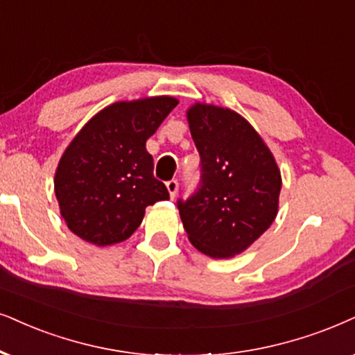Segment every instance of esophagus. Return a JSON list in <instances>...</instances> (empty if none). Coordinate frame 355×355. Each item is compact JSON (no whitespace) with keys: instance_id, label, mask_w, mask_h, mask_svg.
I'll use <instances>...</instances> for the list:
<instances>
[{"instance_id":"1","label":"esophagus","mask_w":355,"mask_h":355,"mask_svg":"<svg viewBox=\"0 0 355 355\" xmlns=\"http://www.w3.org/2000/svg\"><path fill=\"white\" fill-rule=\"evenodd\" d=\"M167 191H168V195H170V198H175V196H177V193H178V182L177 180H170V182H167Z\"/></svg>"}]
</instances>
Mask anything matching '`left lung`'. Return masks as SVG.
I'll return each mask as SVG.
<instances>
[{
    "label": "left lung",
    "mask_w": 355,
    "mask_h": 355,
    "mask_svg": "<svg viewBox=\"0 0 355 355\" xmlns=\"http://www.w3.org/2000/svg\"><path fill=\"white\" fill-rule=\"evenodd\" d=\"M187 121L201 157V188L178 203L183 227L201 254L236 257L277 218L280 168L262 136L234 110L196 101Z\"/></svg>",
    "instance_id": "1"
}]
</instances>
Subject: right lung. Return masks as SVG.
I'll return each mask as SVG.
<instances>
[{
	"instance_id": "1",
	"label": "right lung",
	"mask_w": 355,
	"mask_h": 355,
	"mask_svg": "<svg viewBox=\"0 0 355 355\" xmlns=\"http://www.w3.org/2000/svg\"><path fill=\"white\" fill-rule=\"evenodd\" d=\"M177 105L167 95L116 101L75 134L58 160L53 191L80 239L98 248L119 244L141 226L147 206L168 200L146 142Z\"/></svg>"
}]
</instances>
